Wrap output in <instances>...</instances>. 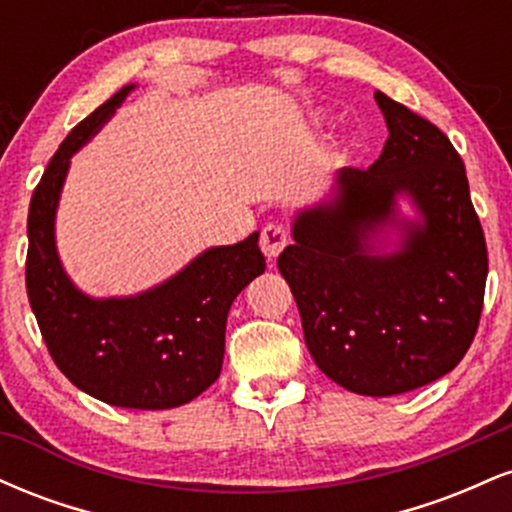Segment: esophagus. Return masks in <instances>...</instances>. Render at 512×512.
Masks as SVG:
<instances>
[{
	"instance_id": "obj_1",
	"label": "esophagus",
	"mask_w": 512,
	"mask_h": 512,
	"mask_svg": "<svg viewBox=\"0 0 512 512\" xmlns=\"http://www.w3.org/2000/svg\"><path fill=\"white\" fill-rule=\"evenodd\" d=\"M286 243H289V233H286L284 226H279V223H269V226L262 228L260 248L267 260H276L279 252L286 248Z\"/></svg>"
}]
</instances>
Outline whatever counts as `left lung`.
<instances>
[{"instance_id": "1", "label": "left lung", "mask_w": 512, "mask_h": 512, "mask_svg": "<svg viewBox=\"0 0 512 512\" xmlns=\"http://www.w3.org/2000/svg\"><path fill=\"white\" fill-rule=\"evenodd\" d=\"M390 137L373 166L344 168L339 197L308 209L276 260L317 368L358 395L390 397L450 373L477 334L489 252L450 139L407 105L375 93ZM408 194L425 226L373 256L369 236Z\"/></svg>"}]
</instances>
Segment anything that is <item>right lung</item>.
<instances>
[{"mask_svg": "<svg viewBox=\"0 0 512 512\" xmlns=\"http://www.w3.org/2000/svg\"><path fill=\"white\" fill-rule=\"evenodd\" d=\"M132 86L81 120L45 168L28 209L26 291L52 361L79 390L105 404L170 409L219 378L231 303L264 272L260 233L211 248L178 276L137 298L93 301L62 272L55 209L69 158L125 101Z\"/></svg>", "mask_w": 512, "mask_h": 512, "instance_id": "1", "label": "right lung"}]
</instances>
